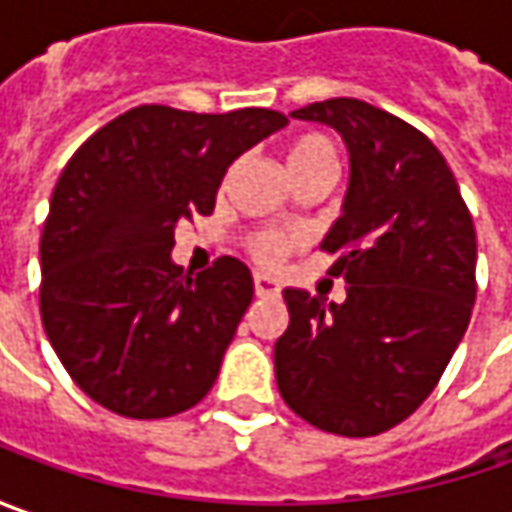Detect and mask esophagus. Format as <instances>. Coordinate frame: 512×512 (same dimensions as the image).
I'll use <instances>...</instances> for the list:
<instances>
[{"label":"esophagus","instance_id":"34e87169","mask_svg":"<svg viewBox=\"0 0 512 512\" xmlns=\"http://www.w3.org/2000/svg\"><path fill=\"white\" fill-rule=\"evenodd\" d=\"M253 287H256V296H279V293H282L279 279H273V276H267V273H256V276H253Z\"/></svg>","mask_w":512,"mask_h":512}]
</instances>
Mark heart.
Returning <instances> with one entry per match:
<instances>
[{
  "label": "heart",
  "instance_id": "obj_1",
  "mask_svg": "<svg viewBox=\"0 0 512 512\" xmlns=\"http://www.w3.org/2000/svg\"><path fill=\"white\" fill-rule=\"evenodd\" d=\"M310 165H336V148L322 133H302L287 145V170L310 168ZM253 253L262 262H276L285 253V239L262 233L253 242Z\"/></svg>",
  "mask_w": 512,
  "mask_h": 512
}]
</instances>
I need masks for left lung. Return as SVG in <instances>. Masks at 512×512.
Here are the masks:
<instances>
[{
	"mask_svg": "<svg viewBox=\"0 0 512 512\" xmlns=\"http://www.w3.org/2000/svg\"><path fill=\"white\" fill-rule=\"evenodd\" d=\"M333 128L350 153L342 216L322 250L342 305L287 287L273 347L287 407L336 436H379L433 393L476 302V227L436 145L362 99L290 113Z\"/></svg>",
	"mask_w": 512,
	"mask_h": 512,
	"instance_id": "left-lung-1",
	"label": "left lung"
}]
</instances>
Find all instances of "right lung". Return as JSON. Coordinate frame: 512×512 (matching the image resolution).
<instances>
[{"label":"right lung","instance_id":"1","mask_svg":"<svg viewBox=\"0 0 512 512\" xmlns=\"http://www.w3.org/2000/svg\"><path fill=\"white\" fill-rule=\"evenodd\" d=\"M279 110L142 105L70 156L42 230L39 310L70 379L125 419H168L213 387L253 299L245 262L222 256L196 279L173 265L182 219L207 216L227 168Z\"/></svg>","mask_w":512,"mask_h":512}]
</instances>
